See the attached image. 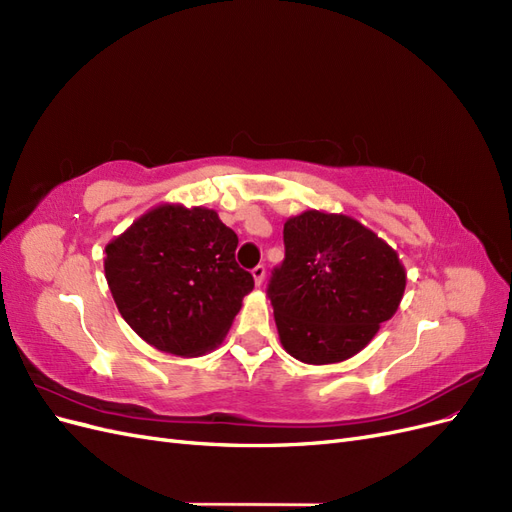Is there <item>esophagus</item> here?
<instances>
[{"mask_svg": "<svg viewBox=\"0 0 512 512\" xmlns=\"http://www.w3.org/2000/svg\"><path fill=\"white\" fill-rule=\"evenodd\" d=\"M265 273H267L265 265H258V267H254V269H252V275H254V282H256V286H262V282H265Z\"/></svg>", "mask_w": 512, "mask_h": 512, "instance_id": "34e87169", "label": "esophagus"}]
</instances>
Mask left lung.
<instances>
[{
	"instance_id": "1",
	"label": "left lung",
	"mask_w": 512,
	"mask_h": 512,
	"mask_svg": "<svg viewBox=\"0 0 512 512\" xmlns=\"http://www.w3.org/2000/svg\"><path fill=\"white\" fill-rule=\"evenodd\" d=\"M284 245L267 290L284 350L309 365L361 352L404 297L397 252L354 218L316 209L286 220Z\"/></svg>"
}]
</instances>
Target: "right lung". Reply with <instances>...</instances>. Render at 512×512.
I'll use <instances>...</instances> for the list:
<instances>
[{"label":"right lung","mask_w":512,"mask_h":512,"mask_svg":"<svg viewBox=\"0 0 512 512\" xmlns=\"http://www.w3.org/2000/svg\"><path fill=\"white\" fill-rule=\"evenodd\" d=\"M235 230L207 207L158 205L106 245L104 275L119 314L162 352L200 356L222 344L254 288Z\"/></svg>","instance_id":"1"}]
</instances>
